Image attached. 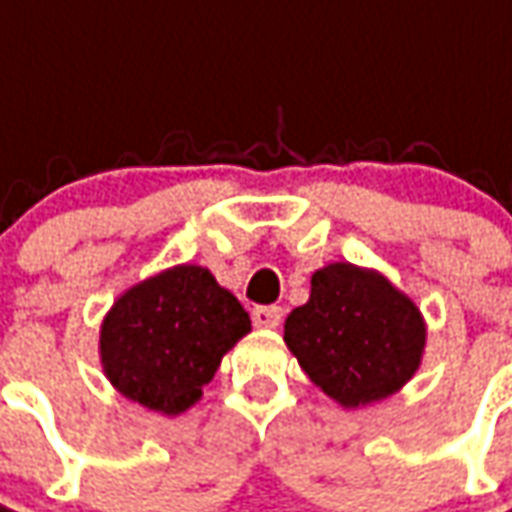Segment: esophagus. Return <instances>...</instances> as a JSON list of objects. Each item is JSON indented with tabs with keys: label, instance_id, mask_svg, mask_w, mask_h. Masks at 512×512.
Here are the masks:
<instances>
[{
	"label": "esophagus",
	"instance_id": "34e87169",
	"mask_svg": "<svg viewBox=\"0 0 512 512\" xmlns=\"http://www.w3.org/2000/svg\"><path fill=\"white\" fill-rule=\"evenodd\" d=\"M252 321H255L257 329H277L282 323V310L279 307H255Z\"/></svg>",
	"mask_w": 512,
	"mask_h": 512
}]
</instances>
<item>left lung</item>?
Returning <instances> with one entry per match:
<instances>
[{
  "instance_id": "left-lung-1",
  "label": "left lung",
  "mask_w": 512,
  "mask_h": 512,
  "mask_svg": "<svg viewBox=\"0 0 512 512\" xmlns=\"http://www.w3.org/2000/svg\"><path fill=\"white\" fill-rule=\"evenodd\" d=\"M425 321L378 271L329 263L312 274L310 301L290 312L285 343L301 370L340 406L395 395L419 370Z\"/></svg>"
}]
</instances>
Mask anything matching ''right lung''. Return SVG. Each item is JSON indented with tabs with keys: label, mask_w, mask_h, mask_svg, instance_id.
<instances>
[{
	"label": "right lung",
	"mask_w": 512,
	"mask_h": 512,
	"mask_svg": "<svg viewBox=\"0 0 512 512\" xmlns=\"http://www.w3.org/2000/svg\"><path fill=\"white\" fill-rule=\"evenodd\" d=\"M252 321L208 268L175 266L128 288L101 323V365L120 395L158 414L202 397Z\"/></svg>",
	"instance_id": "1"
}]
</instances>
